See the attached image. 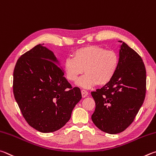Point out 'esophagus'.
<instances>
[{
	"mask_svg": "<svg viewBox=\"0 0 156 156\" xmlns=\"http://www.w3.org/2000/svg\"><path fill=\"white\" fill-rule=\"evenodd\" d=\"M81 95H82L83 98H85L88 95V92L85 90H81Z\"/></svg>",
	"mask_w": 156,
	"mask_h": 156,
	"instance_id": "1",
	"label": "esophagus"
}]
</instances>
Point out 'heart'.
<instances>
[{
	"mask_svg": "<svg viewBox=\"0 0 156 156\" xmlns=\"http://www.w3.org/2000/svg\"><path fill=\"white\" fill-rule=\"evenodd\" d=\"M119 57L116 52L96 46H89L77 49L73 58L65 59L64 69L67 79L75 81L84 72L85 75L76 81V84L89 89L103 86L114 77L119 66Z\"/></svg>",
	"mask_w": 156,
	"mask_h": 156,
	"instance_id": "1",
	"label": "heart"
}]
</instances>
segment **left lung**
Segmentation results:
<instances>
[{
    "label": "left lung",
    "mask_w": 156,
    "mask_h": 156,
    "mask_svg": "<svg viewBox=\"0 0 156 156\" xmlns=\"http://www.w3.org/2000/svg\"><path fill=\"white\" fill-rule=\"evenodd\" d=\"M119 49L118 68L110 82L92 92L96 103L92 115L103 132L116 134L127 129L143 104L146 93V69L140 56L126 43Z\"/></svg>",
    "instance_id": "1"
}]
</instances>
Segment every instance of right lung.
<instances>
[{"mask_svg": "<svg viewBox=\"0 0 156 156\" xmlns=\"http://www.w3.org/2000/svg\"><path fill=\"white\" fill-rule=\"evenodd\" d=\"M43 44L34 46L18 59L13 70V91L30 126L49 133L69 121L81 93L78 87L72 88L53 52Z\"/></svg>", "mask_w": 156, "mask_h": 156, "instance_id": "obj_1", "label": "right lung"}]
</instances>
